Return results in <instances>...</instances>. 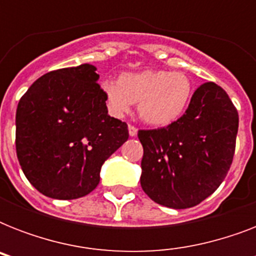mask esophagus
Segmentation results:
<instances>
[{"label": "esophagus", "instance_id": "34e87169", "mask_svg": "<svg viewBox=\"0 0 256 256\" xmlns=\"http://www.w3.org/2000/svg\"><path fill=\"white\" fill-rule=\"evenodd\" d=\"M136 132H138V128L134 124H128V134H130V136H136Z\"/></svg>", "mask_w": 256, "mask_h": 256}]
</instances>
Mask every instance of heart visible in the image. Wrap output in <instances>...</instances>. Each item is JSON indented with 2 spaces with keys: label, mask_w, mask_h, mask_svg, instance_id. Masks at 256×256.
<instances>
[{
  "label": "heart",
  "mask_w": 256,
  "mask_h": 256,
  "mask_svg": "<svg viewBox=\"0 0 256 256\" xmlns=\"http://www.w3.org/2000/svg\"><path fill=\"white\" fill-rule=\"evenodd\" d=\"M102 90L116 116L136 104L140 120L152 126H168L182 116L192 96L191 80L182 72L148 69L106 80Z\"/></svg>",
  "instance_id": "1"
}]
</instances>
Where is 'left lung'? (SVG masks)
I'll list each match as a JSON object with an SVG mask.
<instances>
[{
    "instance_id": "1",
    "label": "left lung",
    "mask_w": 256,
    "mask_h": 256,
    "mask_svg": "<svg viewBox=\"0 0 256 256\" xmlns=\"http://www.w3.org/2000/svg\"><path fill=\"white\" fill-rule=\"evenodd\" d=\"M238 124V112L220 86H199L180 118L138 132L144 192L171 208L194 207L210 196L231 168Z\"/></svg>"
}]
</instances>
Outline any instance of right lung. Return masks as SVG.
<instances>
[{"mask_svg": "<svg viewBox=\"0 0 256 256\" xmlns=\"http://www.w3.org/2000/svg\"><path fill=\"white\" fill-rule=\"evenodd\" d=\"M96 70L88 64L53 70L18 102V162L28 180L49 198L92 192L104 160L128 138V124L108 114Z\"/></svg>", "mask_w": 256, "mask_h": 256, "instance_id": "obj_1", "label": "right lung"}]
</instances>
